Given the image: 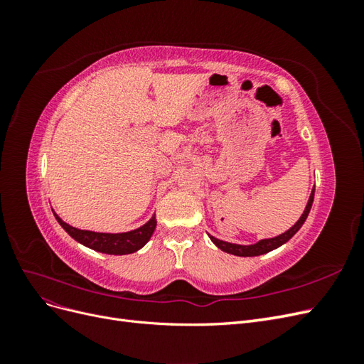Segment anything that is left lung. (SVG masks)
Here are the masks:
<instances>
[{"label":"left lung","instance_id":"1","mask_svg":"<svg viewBox=\"0 0 364 364\" xmlns=\"http://www.w3.org/2000/svg\"><path fill=\"white\" fill-rule=\"evenodd\" d=\"M313 200H314V188L311 191V196L310 199H308V203L305 206V211L304 214L301 215V218L297 220L296 225H293L287 232H284L278 237L274 238H267V240H261L258 241V243L255 245H250V246H241V245H232V243H226V241H222V240H217L214 237L209 235V238H211L213 243L218 247L222 249L223 252L226 253H232V255H237V257H258V255H262V253H267L273 249H277L279 246H282L284 243H287V241L299 230L304 225V222L306 220L308 214H310V209H311V205H313Z\"/></svg>","mask_w":364,"mask_h":364}]
</instances>
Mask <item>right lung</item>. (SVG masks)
<instances>
[{"instance_id":"right-lung-1","label":"right lung","mask_w":364,"mask_h":364,"mask_svg":"<svg viewBox=\"0 0 364 364\" xmlns=\"http://www.w3.org/2000/svg\"><path fill=\"white\" fill-rule=\"evenodd\" d=\"M59 225L67 230V232L83 246L92 250L109 253V255H127L134 253L144 246L150 237L155 232L156 228V217L153 215L149 222L135 230L123 234H103V232H92V230H82L65 223L60 217L54 214Z\"/></svg>"}]
</instances>
